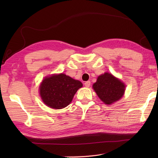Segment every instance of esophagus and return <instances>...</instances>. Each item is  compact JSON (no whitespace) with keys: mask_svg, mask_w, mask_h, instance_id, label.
I'll list each match as a JSON object with an SVG mask.
<instances>
[{"mask_svg":"<svg viewBox=\"0 0 158 158\" xmlns=\"http://www.w3.org/2000/svg\"><path fill=\"white\" fill-rule=\"evenodd\" d=\"M90 84H91V83H90V81H85L84 85L86 87V88H89V87L90 86Z\"/></svg>","mask_w":158,"mask_h":158,"instance_id":"esophagus-1","label":"esophagus"}]
</instances>
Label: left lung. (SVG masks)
<instances>
[{"label":"left lung","mask_w":158,"mask_h":158,"mask_svg":"<svg viewBox=\"0 0 158 158\" xmlns=\"http://www.w3.org/2000/svg\"><path fill=\"white\" fill-rule=\"evenodd\" d=\"M92 88L104 103L111 105L118 101L123 96L126 86L121 80L112 74L105 73L98 76Z\"/></svg>","instance_id":"left-lung-1"}]
</instances>
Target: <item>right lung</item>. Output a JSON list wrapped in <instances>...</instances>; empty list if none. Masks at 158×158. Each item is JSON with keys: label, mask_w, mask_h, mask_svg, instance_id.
<instances>
[{"label": "right lung", "mask_w": 158, "mask_h": 158, "mask_svg": "<svg viewBox=\"0 0 158 158\" xmlns=\"http://www.w3.org/2000/svg\"><path fill=\"white\" fill-rule=\"evenodd\" d=\"M83 86L82 83L60 73L47 77L39 87L43 102L50 108L60 109L71 102L75 93Z\"/></svg>", "instance_id": "right-lung-1"}]
</instances>
